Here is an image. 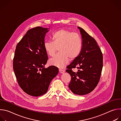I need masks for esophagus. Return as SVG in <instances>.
Instances as JSON below:
<instances>
[{
	"instance_id": "1",
	"label": "esophagus",
	"mask_w": 121,
	"mask_h": 121,
	"mask_svg": "<svg viewBox=\"0 0 121 121\" xmlns=\"http://www.w3.org/2000/svg\"><path fill=\"white\" fill-rule=\"evenodd\" d=\"M59 72H60V73H63L65 72V70L62 69H59Z\"/></svg>"
}]
</instances>
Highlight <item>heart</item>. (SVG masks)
<instances>
[{
    "label": "heart",
    "mask_w": 121,
    "mask_h": 121,
    "mask_svg": "<svg viewBox=\"0 0 121 121\" xmlns=\"http://www.w3.org/2000/svg\"><path fill=\"white\" fill-rule=\"evenodd\" d=\"M53 42L46 41L44 49L46 54L54 56L58 48L59 53L50 59L51 65L63 68L67 64L69 58L76 59L80 55L82 48V41L79 34L66 30H59L52 34Z\"/></svg>",
    "instance_id": "b5f03b06"
}]
</instances>
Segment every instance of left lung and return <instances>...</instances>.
<instances>
[{"label":"left lung","instance_id":"obj_1","mask_svg":"<svg viewBox=\"0 0 121 121\" xmlns=\"http://www.w3.org/2000/svg\"><path fill=\"white\" fill-rule=\"evenodd\" d=\"M82 38V48L79 56L67 67L66 72L71 79L68 87L75 94H87L97 86L103 66V56L96 40L84 29L78 27ZM79 70L73 72L72 68Z\"/></svg>","mask_w":121,"mask_h":121}]
</instances>
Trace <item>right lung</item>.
Returning <instances> with one entry per match:
<instances>
[{
    "mask_svg": "<svg viewBox=\"0 0 121 121\" xmlns=\"http://www.w3.org/2000/svg\"><path fill=\"white\" fill-rule=\"evenodd\" d=\"M48 29L36 27L29 30L15 51L13 67L17 81L25 93L32 96L46 93L59 72L54 65L44 67L48 59L44 49V37Z\"/></svg>",
    "mask_w": 121,
    "mask_h": 121,
    "instance_id": "right-lung-1",
    "label": "right lung"
}]
</instances>
